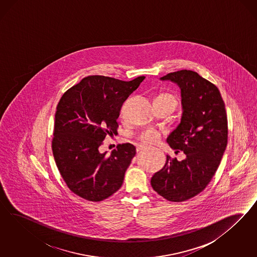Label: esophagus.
<instances>
[{
  "label": "esophagus",
  "instance_id": "34e87169",
  "mask_svg": "<svg viewBox=\"0 0 257 257\" xmlns=\"http://www.w3.org/2000/svg\"><path fill=\"white\" fill-rule=\"evenodd\" d=\"M144 149H146L145 146H143V145H140V146H138V147H137V152H140V151H142V150H144Z\"/></svg>",
  "mask_w": 257,
  "mask_h": 257
}]
</instances>
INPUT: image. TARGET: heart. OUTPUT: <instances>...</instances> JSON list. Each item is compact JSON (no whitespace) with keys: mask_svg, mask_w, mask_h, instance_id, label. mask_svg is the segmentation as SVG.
I'll list each match as a JSON object with an SVG mask.
<instances>
[{"mask_svg":"<svg viewBox=\"0 0 257 257\" xmlns=\"http://www.w3.org/2000/svg\"><path fill=\"white\" fill-rule=\"evenodd\" d=\"M155 101L165 102V103H171L175 106L177 104L176 98L169 93H159L158 95H156ZM159 139H160V134L157 132L156 129H153V128L146 129L145 131L141 133V135L140 136V140L144 144H154V143H156Z\"/></svg>","mask_w":257,"mask_h":257,"instance_id":"b5f03b06","label":"heart"}]
</instances>
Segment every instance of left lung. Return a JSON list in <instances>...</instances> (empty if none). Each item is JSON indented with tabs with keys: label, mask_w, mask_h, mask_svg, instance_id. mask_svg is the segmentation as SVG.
Here are the masks:
<instances>
[{
	"label": "left lung",
	"mask_w": 257,
	"mask_h": 257,
	"mask_svg": "<svg viewBox=\"0 0 257 257\" xmlns=\"http://www.w3.org/2000/svg\"><path fill=\"white\" fill-rule=\"evenodd\" d=\"M160 80L181 89V121L167 142L186 157L178 161L167 155L151 185L168 201L184 202L201 193L218 170L227 146L225 104L218 87L192 70L171 72Z\"/></svg>",
	"instance_id": "obj_1"
}]
</instances>
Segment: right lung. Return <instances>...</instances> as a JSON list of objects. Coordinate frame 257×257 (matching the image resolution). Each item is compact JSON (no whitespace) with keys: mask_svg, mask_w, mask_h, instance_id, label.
<instances>
[{"mask_svg":"<svg viewBox=\"0 0 257 257\" xmlns=\"http://www.w3.org/2000/svg\"><path fill=\"white\" fill-rule=\"evenodd\" d=\"M125 82L91 75L63 94L55 112L53 154L63 179L74 194L101 202L117 191L136 156L130 143L101 153L106 136L117 135V119L125 100L144 80Z\"/></svg>","mask_w":257,"mask_h":257,"instance_id":"1","label":"right lung"}]
</instances>
